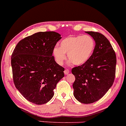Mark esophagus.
<instances>
[{
  "mask_svg": "<svg viewBox=\"0 0 126 126\" xmlns=\"http://www.w3.org/2000/svg\"><path fill=\"white\" fill-rule=\"evenodd\" d=\"M69 73H70V71H69L68 69H65V70H64V74H65V75L68 74Z\"/></svg>",
  "mask_w": 126,
  "mask_h": 126,
  "instance_id": "obj_1",
  "label": "esophagus"
}]
</instances>
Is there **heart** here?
Listing matches in <instances>:
<instances>
[{
    "instance_id": "1",
    "label": "heart",
    "mask_w": 126,
    "mask_h": 126,
    "mask_svg": "<svg viewBox=\"0 0 126 126\" xmlns=\"http://www.w3.org/2000/svg\"><path fill=\"white\" fill-rule=\"evenodd\" d=\"M95 46V41L91 36H70L62 40L60 48L56 47L53 48V55L56 63L60 65L67 59L65 54H67L70 63L80 65L90 59Z\"/></svg>"
}]
</instances>
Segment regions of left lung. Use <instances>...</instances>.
Returning a JSON list of instances; mask_svg holds the SVG:
<instances>
[{
	"label": "left lung",
	"instance_id": "8db88e82",
	"mask_svg": "<svg viewBox=\"0 0 126 126\" xmlns=\"http://www.w3.org/2000/svg\"><path fill=\"white\" fill-rule=\"evenodd\" d=\"M95 42L94 50L85 63L72 68L74 97L82 103L100 99L114 82L117 58L109 40L97 32H86Z\"/></svg>",
	"mask_w": 126,
	"mask_h": 126
}]
</instances>
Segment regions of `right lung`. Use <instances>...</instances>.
<instances>
[{
  "label": "right lung",
  "instance_id": "obj_1",
  "mask_svg": "<svg viewBox=\"0 0 126 126\" xmlns=\"http://www.w3.org/2000/svg\"><path fill=\"white\" fill-rule=\"evenodd\" d=\"M60 39L61 35L53 31L37 32L20 40L12 53L15 86L31 103L42 105L50 100L64 76V68L52 55Z\"/></svg>",
  "mask_w": 126,
  "mask_h": 126
}]
</instances>
